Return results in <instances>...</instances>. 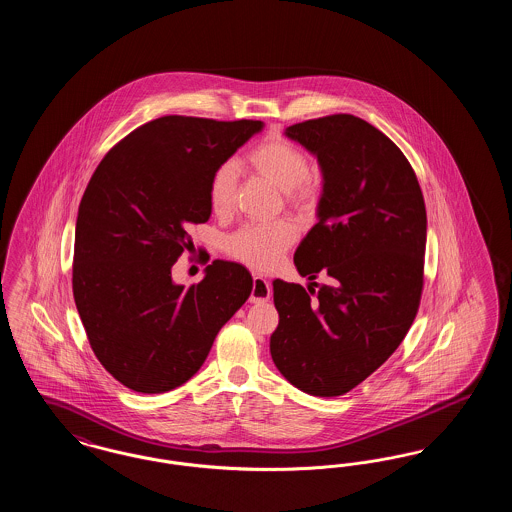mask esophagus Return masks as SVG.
Instances as JSON below:
<instances>
[{
    "mask_svg": "<svg viewBox=\"0 0 512 512\" xmlns=\"http://www.w3.org/2000/svg\"><path fill=\"white\" fill-rule=\"evenodd\" d=\"M270 297V286H268L267 278H263L261 274L253 276V290H251V301L253 303H263Z\"/></svg>",
    "mask_w": 512,
    "mask_h": 512,
    "instance_id": "34e87169",
    "label": "esophagus"
}]
</instances>
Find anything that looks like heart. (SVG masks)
Wrapping results in <instances>:
<instances>
[{
    "label": "heart",
    "mask_w": 512,
    "mask_h": 512,
    "mask_svg": "<svg viewBox=\"0 0 512 512\" xmlns=\"http://www.w3.org/2000/svg\"><path fill=\"white\" fill-rule=\"evenodd\" d=\"M247 165L267 178L278 190L286 192L288 199L299 207H313L317 203V184L309 178L307 155L286 140H267L251 149ZM238 167L228 161L217 167L209 180V205L215 215H226L236 197ZM297 228L290 220L245 224L224 242L226 251L255 268L272 267L282 253L295 242Z\"/></svg>",
    "instance_id": "b5f03b06"
}]
</instances>
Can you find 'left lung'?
Listing matches in <instances>:
<instances>
[{"label":"left lung","instance_id":"left-lung-1","mask_svg":"<svg viewBox=\"0 0 512 512\" xmlns=\"http://www.w3.org/2000/svg\"><path fill=\"white\" fill-rule=\"evenodd\" d=\"M322 174L317 224L297 245L307 286L272 280L280 315L270 355L305 393L343 395L359 386L413 324L426 251V207L401 149L372 124L332 115L288 126Z\"/></svg>","mask_w":512,"mask_h":512}]
</instances>
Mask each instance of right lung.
Returning <instances> with one entry per match:
<instances>
[{"mask_svg":"<svg viewBox=\"0 0 512 512\" xmlns=\"http://www.w3.org/2000/svg\"><path fill=\"white\" fill-rule=\"evenodd\" d=\"M263 128L161 117L94 172L76 217L74 303L99 363L122 386L165 393L188 382L251 295L240 263L213 261L190 288L172 280V265L194 247L190 228L211 217L213 172Z\"/></svg>","mask_w":512,"mask_h":512,"instance_id":"obj_1","label":"right lung"}]
</instances>
